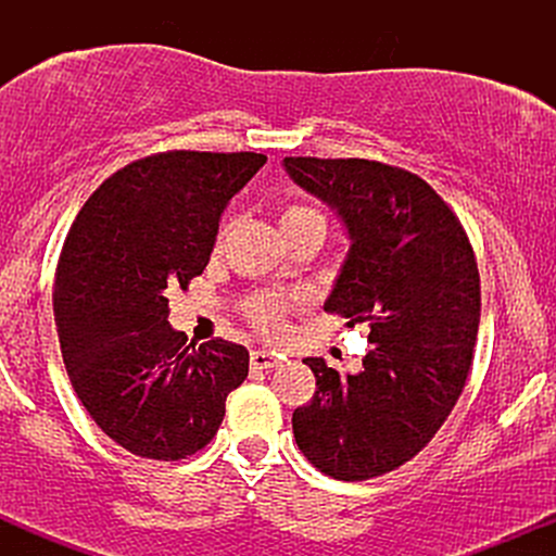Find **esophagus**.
<instances>
[{
  "label": "esophagus",
  "mask_w": 556,
  "mask_h": 556,
  "mask_svg": "<svg viewBox=\"0 0 556 556\" xmlns=\"http://www.w3.org/2000/svg\"><path fill=\"white\" fill-rule=\"evenodd\" d=\"M251 366L253 368H261V371H266V368L279 366V355L269 353V350H253V353H251Z\"/></svg>",
  "instance_id": "esophagus-1"
}]
</instances>
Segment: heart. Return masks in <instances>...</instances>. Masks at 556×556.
<instances>
[{
    "instance_id": "heart-1",
    "label": "heart",
    "mask_w": 556,
    "mask_h": 556,
    "mask_svg": "<svg viewBox=\"0 0 556 556\" xmlns=\"http://www.w3.org/2000/svg\"><path fill=\"white\" fill-rule=\"evenodd\" d=\"M311 214H316L314 208L287 206L282 216H279V225L287 227V225H292V222L303 219V216H311ZM287 308H290V300L282 295H271V292H264V295H256L251 303L245 305V314L258 329L269 331V334H277V331H282V327H285Z\"/></svg>"
}]
</instances>
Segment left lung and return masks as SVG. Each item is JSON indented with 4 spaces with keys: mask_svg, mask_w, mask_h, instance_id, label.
<instances>
[{
    "mask_svg": "<svg viewBox=\"0 0 556 556\" xmlns=\"http://www.w3.org/2000/svg\"><path fill=\"white\" fill-rule=\"evenodd\" d=\"M285 169L350 235L324 311L371 329L358 374L303 361L316 394L292 413V433L321 473L366 481L413 460L463 394L481 318L473 248L455 212L413 172L316 156H287Z\"/></svg>",
    "mask_w": 556,
    "mask_h": 556,
    "instance_id": "obj_1",
    "label": "left lung"
}]
</instances>
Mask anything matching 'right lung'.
<instances>
[{"instance_id": "1", "label": "right lung", "mask_w": 556, "mask_h": 556, "mask_svg": "<svg viewBox=\"0 0 556 556\" xmlns=\"http://www.w3.org/2000/svg\"><path fill=\"white\" fill-rule=\"evenodd\" d=\"M264 154L167 151L106 177L75 216L54 282V321L75 394L101 431L149 460L214 439L248 376V350L201 348L169 327V287L206 269L229 198Z\"/></svg>"}]
</instances>
